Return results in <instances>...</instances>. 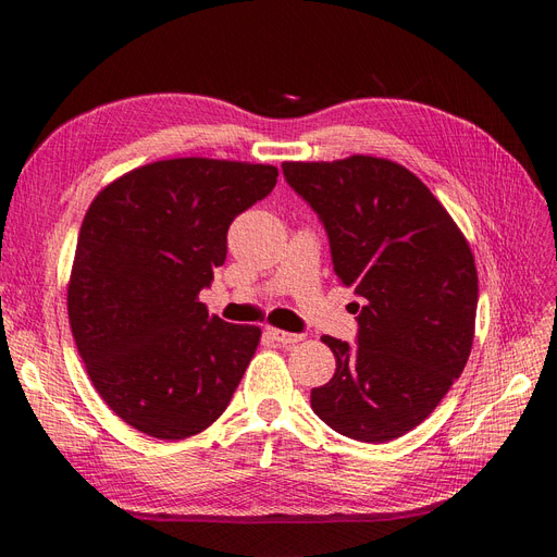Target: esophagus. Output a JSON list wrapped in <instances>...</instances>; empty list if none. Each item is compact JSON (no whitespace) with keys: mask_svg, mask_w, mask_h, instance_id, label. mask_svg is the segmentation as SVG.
Here are the masks:
<instances>
[{"mask_svg":"<svg viewBox=\"0 0 557 557\" xmlns=\"http://www.w3.org/2000/svg\"><path fill=\"white\" fill-rule=\"evenodd\" d=\"M267 334L272 336L276 344H283V346H293V344H299L301 339H305V336H301V334L283 332V330H276V327H267Z\"/></svg>","mask_w":557,"mask_h":557,"instance_id":"obj_1","label":"esophagus"}]
</instances>
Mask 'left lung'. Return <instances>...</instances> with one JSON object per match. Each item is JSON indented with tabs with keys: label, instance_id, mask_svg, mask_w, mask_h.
I'll use <instances>...</instances> for the list:
<instances>
[{
	"label": "left lung",
	"instance_id": "1",
	"mask_svg": "<svg viewBox=\"0 0 557 557\" xmlns=\"http://www.w3.org/2000/svg\"><path fill=\"white\" fill-rule=\"evenodd\" d=\"M283 174L323 221L339 283L362 297L358 348L323 336L336 358L311 409L334 432L393 442L436 409L474 342V252L428 185L372 156L283 162Z\"/></svg>",
	"mask_w": 557,
	"mask_h": 557
}]
</instances>
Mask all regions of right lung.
<instances>
[{"label":"right lung","instance_id":"1","mask_svg":"<svg viewBox=\"0 0 557 557\" xmlns=\"http://www.w3.org/2000/svg\"><path fill=\"white\" fill-rule=\"evenodd\" d=\"M272 164L174 158L97 193L78 232L66 311L95 391L127 425L188 440L223 416L260 344L199 301L234 218L276 185Z\"/></svg>","mask_w":557,"mask_h":557}]
</instances>
